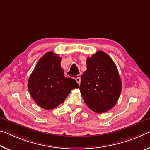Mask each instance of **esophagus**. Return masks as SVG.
Here are the masks:
<instances>
[{
	"instance_id": "34e87169",
	"label": "esophagus",
	"mask_w": 150,
	"mask_h": 150,
	"mask_svg": "<svg viewBox=\"0 0 150 150\" xmlns=\"http://www.w3.org/2000/svg\"><path fill=\"white\" fill-rule=\"evenodd\" d=\"M75 81H77V83L78 84H80V82H81V77H80V76H79V77H76L75 78Z\"/></svg>"
}]
</instances>
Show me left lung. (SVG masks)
<instances>
[{"instance_id": "obj_1", "label": "left lung", "mask_w": 150, "mask_h": 150, "mask_svg": "<svg viewBox=\"0 0 150 150\" xmlns=\"http://www.w3.org/2000/svg\"><path fill=\"white\" fill-rule=\"evenodd\" d=\"M87 70L81 76L79 89L85 103L94 112L113 108L122 91L117 68L110 57L97 51L87 59Z\"/></svg>"}]
</instances>
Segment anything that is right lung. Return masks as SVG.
Instances as JSON below:
<instances>
[{
    "label": "right lung",
    "instance_id": "add662e5",
    "mask_svg": "<svg viewBox=\"0 0 150 150\" xmlns=\"http://www.w3.org/2000/svg\"><path fill=\"white\" fill-rule=\"evenodd\" d=\"M61 61L58 54L48 52L38 61L28 79L30 96L45 109L55 108L65 101L71 90L79 87L74 79L65 77Z\"/></svg>",
    "mask_w": 150,
    "mask_h": 150
}]
</instances>
